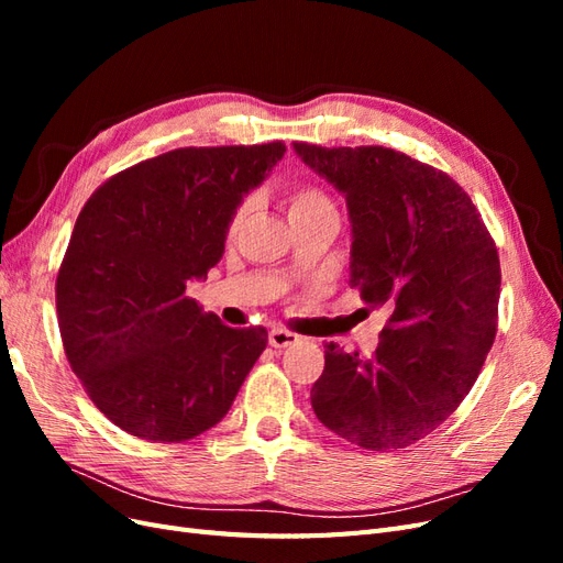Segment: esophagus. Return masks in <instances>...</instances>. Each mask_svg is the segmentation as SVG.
<instances>
[{
    "label": "esophagus",
    "mask_w": 563,
    "mask_h": 563,
    "mask_svg": "<svg viewBox=\"0 0 563 563\" xmlns=\"http://www.w3.org/2000/svg\"><path fill=\"white\" fill-rule=\"evenodd\" d=\"M298 340H300V335L294 333V331H286V329H272L269 331V345L277 347V350L288 347V345H296Z\"/></svg>",
    "instance_id": "34e87169"
}]
</instances>
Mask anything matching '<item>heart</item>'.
Here are the masks:
<instances>
[{"mask_svg":"<svg viewBox=\"0 0 563 563\" xmlns=\"http://www.w3.org/2000/svg\"><path fill=\"white\" fill-rule=\"evenodd\" d=\"M284 209L288 220L294 223H300V220H310L317 216H327V213H335V201L331 199V195L323 190L321 185L317 183H298L294 187H288L286 197H284ZM249 220V203L242 201L236 207L228 220V236H236L242 232V228L246 225Z\"/></svg>","mask_w":563,"mask_h":563,"instance_id":"obj_1","label":"heart"}]
</instances>
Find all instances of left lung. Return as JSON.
<instances>
[{"label": "left lung", "mask_w": 563, "mask_h": 563, "mask_svg": "<svg viewBox=\"0 0 563 563\" xmlns=\"http://www.w3.org/2000/svg\"><path fill=\"white\" fill-rule=\"evenodd\" d=\"M294 147L345 195L350 286L368 310H389L373 354L323 345L312 408L356 446L406 449L479 378L498 331L496 242L470 195L430 164L380 145Z\"/></svg>", "instance_id": "1"}]
</instances>
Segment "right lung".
I'll list each match as a JSON object with an SVG mask.
<instances>
[{"instance_id": "obj_1", "label": "right lung", "mask_w": 563, "mask_h": 563, "mask_svg": "<svg viewBox=\"0 0 563 563\" xmlns=\"http://www.w3.org/2000/svg\"><path fill=\"white\" fill-rule=\"evenodd\" d=\"M286 152L178 147L108 178L84 203L56 279L65 356L124 432L178 444L225 418L267 345L185 296L223 258L228 220Z\"/></svg>"}]
</instances>
